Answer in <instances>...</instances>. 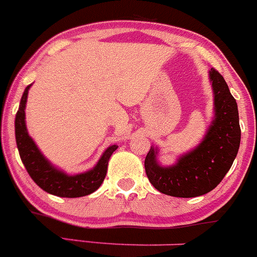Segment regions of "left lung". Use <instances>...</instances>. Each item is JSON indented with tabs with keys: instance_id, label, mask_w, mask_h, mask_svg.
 <instances>
[{
	"instance_id": "8db88e82",
	"label": "left lung",
	"mask_w": 257,
	"mask_h": 257,
	"mask_svg": "<svg viewBox=\"0 0 257 257\" xmlns=\"http://www.w3.org/2000/svg\"><path fill=\"white\" fill-rule=\"evenodd\" d=\"M210 80L214 89L215 119L203 143L170 168L158 164L157 150L153 147L145 158L147 177L160 193L177 198L204 195L219 185L236 158L241 139L236 100L216 69L210 71Z\"/></svg>"
}]
</instances>
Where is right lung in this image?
<instances>
[{
    "label": "right lung",
    "mask_w": 257,
    "mask_h": 257,
    "mask_svg": "<svg viewBox=\"0 0 257 257\" xmlns=\"http://www.w3.org/2000/svg\"><path fill=\"white\" fill-rule=\"evenodd\" d=\"M30 87L31 85H28L23 92L20 108H18L16 119H15L16 143L21 160H22L26 170L41 189L52 195L61 196V198H79V196L89 195L102 185L103 180L107 175L109 158L114 150L118 148V145H112L108 148L103 153L102 158L94 167V169L87 173L69 177L64 173L54 169L49 164L48 160L45 159V157L41 154L37 145L33 143V141L28 136L27 129H26L25 108Z\"/></svg>",
    "instance_id": "add662e5"
}]
</instances>
